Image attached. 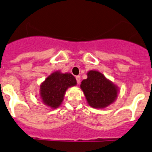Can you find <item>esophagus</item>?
<instances>
[{"label": "esophagus", "mask_w": 152, "mask_h": 152, "mask_svg": "<svg viewBox=\"0 0 152 152\" xmlns=\"http://www.w3.org/2000/svg\"><path fill=\"white\" fill-rule=\"evenodd\" d=\"M75 78H76V80H77V84H79V83H80V76H76V77H75Z\"/></svg>", "instance_id": "34e87169"}]
</instances>
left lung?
Masks as SVG:
<instances>
[{"instance_id":"1","label":"left lung","mask_w":152,"mask_h":152,"mask_svg":"<svg viewBox=\"0 0 152 152\" xmlns=\"http://www.w3.org/2000/svg\"><path fill=\"white\" fill-rule=\"evenodd\" d=\"M87 76L80 88L89 104L94 108H104L112 104L117 97L116 86L97 71H89Z\"/></svg>"}]
</instances>
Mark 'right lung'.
<instances>
[{
  "mask_svg": "<svg viewBox=\"0 0 152 152\" xmlns=\"http://www.w3.org/2000/svg\"><path fill=\"white\" fill-rule=\"evenodd\" d=\"M76 84V79L71 74L53 72L42 83L40 96L46 105L57 108L63 102L66 89Z\"/></svg>",
  "mask_w": 152,
  "mask_h": 152,
  "instance_id": "1",
  "label": "right lung"
}]
</instances>
